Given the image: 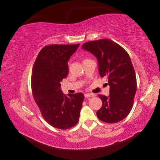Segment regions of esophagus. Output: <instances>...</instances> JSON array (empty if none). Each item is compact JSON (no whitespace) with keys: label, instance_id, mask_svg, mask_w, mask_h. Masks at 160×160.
Segmentation results:
<instances>
[{"label":"esophagus","instance_id":"esophagus-1","mask_svg":"<svg viewBox=\"0 0 160 160\" xmlns=\"http://www.w3.org/2000/svg\"><path fill=\"white\" fill-rule=\"evenodd\" d=\"M94 95L92 93H85V98H91V97H93Z\"/></svg>","mask_w":160,"mask_h":160}]
</instances>
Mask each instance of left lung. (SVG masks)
Returning a JSON list of instances; mask_svg holds the SVG:
<instances>
[{
  "mask_svg": "<svg viewBox=\"0 0 160 160\" xmlns=\"http://www.w3.org/2000/svg\"><path fill=\"white\" fill-rule=\"evenodd\" d=\"M81 48L97 58L99 75L108 77L110 87L109 96L99 95L103 105L97 116L106 123L119 122L132 110L137 90L135 72L128 53L107 38L85 42Z\"/></svg>",
  "mask_w": 160,
  "mask_h": 160,
  "instance_id": "left-lung-1",
  "label": "left lung"
}]
</instances>
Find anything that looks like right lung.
<instances>
[{
    "label": "right lung",
    "mask_w": 160,
    "mask_h": 160,
    "mask_svg": "<svg viewBox=\"0 0 160 160\" xmlns=\"http://www.w3.org/2000/svg\"><path fill=\"white\" fill-rule=\"evenodd\" d=\"M77 45H51L38 53L32 70L34 99L46 122L57 129H69L78 123L84 95H65L61 82L68 75V61Z\"/></svg>",
    "instance_id": "obj_1"
}]
</instances>
